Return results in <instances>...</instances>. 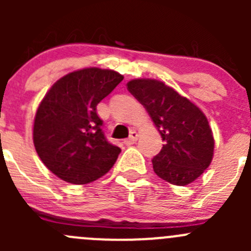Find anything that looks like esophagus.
I'll return each instance as SVG.
<instances>
[{
	"label": "esophagus",
	"instance_id": "1",
	"mask_svg": "<svg viewBox=\"0 0 251 251\" xmlns=\"http://www.w3.org/2000/svg\"><path fill=\"white\" fill-rule=\"evenodd\" d=\"M137 138H138V132H136V131H131L130 137L126 138V140L124 141V143H125L126 146H131V144H135L136 142H137Z\"/></svg>",
	"mask_w": 251,
	"mask_h": 251
}]
</instances>
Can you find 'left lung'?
Segmentation results:
<instances>
[{"label": "left lung", "instance_id": "left-lung-1", "mask_svg": "<svg viewBox=\"0 0 251 251\" xmlns=\"http://www.w3.org/2000/svg\"><path fill=\"white\" fill-rule=\"evenodd\" d=\"M127 90L146 108L165 142L151 160L154 173L176 186L196 181L214 155V136L203 111L163 81L131 80Z\"/></svg>", "mask_w": 251, "mask_h": 251}]
</instances>
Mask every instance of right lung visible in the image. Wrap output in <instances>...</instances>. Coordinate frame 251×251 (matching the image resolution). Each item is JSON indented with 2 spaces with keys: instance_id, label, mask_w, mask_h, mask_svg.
Masks as SVG:
<instances>
[{
  "instance_id": "obj_1",
  "label": "right lung",
  "mask_w": 251,
  "mask_h": 251,
  "mask_svg": "<svg viewBox=\"0 0 251 251\" xmlns=\"http://www.w3.org/2000/svg\"><path fill=\"white\" fill-rule=\"evenodd\" d=\"M123 78L114 70H77L59 78L40 103L32 133L35 149L63 181L90 183L115 164L121 149L105 138L97 104Z\"/></svg>"
}]
</instances>
